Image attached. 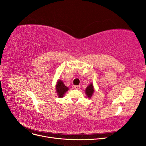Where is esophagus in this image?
<instances>
[{
    "label": "esophagus",
    "mask_w": 146,
    "mask_h": 146,
    "mask_svg": "<svg viewBox=\"0 0 146 146\" xmlns=\"http://www.w3.org/2000/svg\"><path fill=\"white\" fill-rule=\"evenodd\" d=\"M74 88L75 89H76V90H79V89L80 88V86H75L74 87Z\"/></svg>",
    "instance_id": "34e87169"
}]
</instances>
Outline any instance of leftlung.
<instances>
[{
  "instance_id": "8db88e82",
  "label": "left lung",
  "mask_w": 146,
  "mask_h": 146,
  "mask_svg": "<svg viewBox=\"0 0 146 146\" xmlns=\"http://www.w3.org/2000/svg\"><path fill=\"white\" fill-rule=\"evenodd\" d=\"M94 92H95V89L94 87V85L92 83H91V84L86 88L85 90V93L88 98H91Z\"/></svg>"
}]
</instances>
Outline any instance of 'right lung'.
<instances>
[{"label":"right lung","instance_id":"1","mask_svg":"<svg viewBox=\"0 0 146 146\" xmlns=\"http://www.w3.org/2000/svg\"><path fill=\"white\" fill-rule=\"evenodd\" d=\"M55 88L56 92L59 98H63L65 93L69 90L68 87L65 86L64 82L59 79L56 82Z\"/></svg>","mask_w":146,"mask_h":146}]
</instances>
